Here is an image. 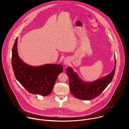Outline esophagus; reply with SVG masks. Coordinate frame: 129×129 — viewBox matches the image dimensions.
<instances>
[{"mask_svg":"<svg viewBox=\"0 0 129 129\" xmlns=\"http://www.w3.org/2000/svg\"><path fill=\"white\" fill-rule=\"evenodd\" d=\"M69 60L68 59H65L63 61V64L64 65H65V66H67L69 64Z\"/></svg>","mask_w":129,"mask_h":129,"instance_id":"1","label":"esophagus"}]
</instances>
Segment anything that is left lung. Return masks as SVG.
<instances>
[{"mask_svg":"<svg viewBox=\"0 0 129 129\" xmlns=\"http://www.w3.org/2000/svg\"><path fill=\"white\" fill-rule=\"evenodd\" d=\"M116 57L113 70L108 75L91 82L83 81L71 67L67 69V75L69 78L70 90L77 99L84 100L93 99L100 95L114 77L116 70Z\"/></svg>","mask_w":129,"mask_h":129,"instance_id":"8db88e82","label":"left lung"}]
</instances>
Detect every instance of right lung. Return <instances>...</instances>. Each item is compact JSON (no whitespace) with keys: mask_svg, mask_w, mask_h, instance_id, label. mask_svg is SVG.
<instances>
[{"mask_svg":"<svg viewBox=\"0 0 129 129\" xmlns=\"http://www.w3.org/2000/svg\"><path fill=\"white\" fill-rule=\"evenodd\" d=\"M16 38L12 50V66L17 81L26 90L33 94L43 96L51 93L58 75L63 68L61 64H45L32 66L20 59L17 51Z\"/></svg>","mask_w":129,"mask_h":129,"instance_id":"add662e5","label":"right lung"}]
</instances>
